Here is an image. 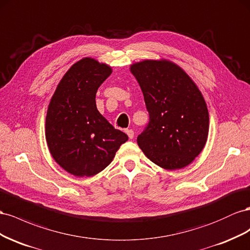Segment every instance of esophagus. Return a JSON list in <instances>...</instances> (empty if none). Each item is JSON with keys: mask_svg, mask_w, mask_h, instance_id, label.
<instances>
[{"mask_svg": "<svg viewBox=\"0 0 250 250\" xmlns=\"http://www.w3.org/2000/svg\"><path fill=\"white\" fill-rule=\"evenodd\" d=\"M125 133H126L127 136H129L130 139L134 138V131H133L132 129H126V130H125Z\"/></svg>", "mask_w": 250, "mask_h": 250, "instance_id": "esophagus-1", "label": "esophagus"}]
</instances>
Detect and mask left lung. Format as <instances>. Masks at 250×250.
<instances>
[{
	"mask_svg": "<svg viewBox=\"0 0 250 250\" xmlns=\"http://www.w3.org/2000/svg\"><path fill=\"white\" fill-rule=\"evenodd\" d=\"M145 97L149 123L137 138L158 167L180 169L202 152L208 137V105L198 85L177 63L144 60L130 66Z\"/></svg>",
	"mask_w": 250,
	"mask_h": 250,
	"instance_id": "1",
	"label": "left lung"
}]
</instances>
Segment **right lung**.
Returning <instances> with one entry per match:
<instances>
[{"instance_id":"1","label":"right lung","mask_w":250,"mask_h":250,"mask_svg":"<svg viewBox=\"0 0 250 250\" xmlns=\"http://www.w3.org/2000/svg\"><path fill=\"white\" fill-rule=\"evenodd\" d=\"M112 67L92 58L73 63L62 76L49 103L45 136L52 158L76 177L101 173L129 139L96 108L97 89Z\"/></svg>"}]
</instances>
